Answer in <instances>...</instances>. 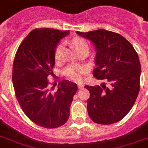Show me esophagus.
Returning <instances> with one entry per match:
<instances>
[{"instance_id": "1", "label": "esophagus", "mask_w": 148, "mask_h": 148, "mask_svg": "<svg viewBox=\"0 0 148 148\" xmlns=\"http://www.w3.org/2000/svg\"><path fill=\"white\" fill-rule=\"evenodd\" d=\"M84 86V85L83 84H81V83H78V88L79 89H83Z\"/></svg>"}]
</instances>
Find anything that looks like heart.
<instances>
[{"instance_id": "1", "label": "heart", "mask_w": 148, "mask_h": 148, "mask_svg": "<svg viewBox=\"0 0 148 148\" xmlns=\"http://www.w3.org/2000/svg\"><path fill=\"white\" fill-rule=\"evenodd\" d=\"M73 44L77 51H80L84 49L89 50V45L85 40L81 37H75L73 40ZM63 44H59L56 48L55 59L57 62H61L62 59L63 53ZM85 73V69L83 67H76L74 65H70L64 70V74L67 78L75 81H78L82 78V76Z\"/></svg>"}]
</instances>
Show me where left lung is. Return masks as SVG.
I'll use <instances>...</instances> for the list:
<instances>
[{"label":"left lung","mask_w":148,"mask_h":148,"mask_svg":"<svg viewBox=\"0 0 148 148\" xmlns=\"http://www.w3.org/2000/svg\"><path fill=\"white\" fill-rule=\"evenodd\" d=\"M96 50L93 76L107 79L108 86H84L90 92L88 114L97 124L109 125L126 116L139 92L141 65L132 45L122 35L104 29L76 32Z\"/></svg>","instance_id":"obj_1"}]
</instances>
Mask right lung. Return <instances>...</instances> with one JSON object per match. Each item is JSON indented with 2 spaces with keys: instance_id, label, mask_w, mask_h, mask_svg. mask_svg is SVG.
Instances as JSON below:
<instances>
[{
  "instance_id": "obj_1",
  "label": "right lung",
  "mask_w": 148,
  "mask_h": 148,
  "mask_svg": "<svg viewBox=\"0 0 148 148\" xmlns=\"http://www.w3.org/2000/svg\"><path fill=\"white\" fill-rule=\"evenodd\" d=\"M69 34L36 28L22 42L14 57L12 81L17 101L28 118L43 128H58L66 123L78 90L76 84L63 80L53 92L47 80L55 65L56 45Z\"/></svg>"
}]
</instances>
